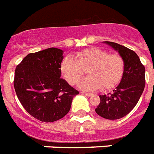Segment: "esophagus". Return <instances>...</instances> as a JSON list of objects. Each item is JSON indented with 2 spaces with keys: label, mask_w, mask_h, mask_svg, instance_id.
Returning <instances> with one entry per match:
<instances>
[{
  "label": "esophagus",
  "mask_w": 154,
  "mask_h": 154,
  "mask_svg": "<svg viewBox=\"0 0 154 154\" xmlns=\"http://www.w3.org/2000/svg\"><path fill=\"white\" fill-rule=\"evenodd\" d=\"M82 94H85V95H86V96H89V97H90V96H91V95H92L91 93H86V92H82Z\"/></svg>",
  "instance_id": "34e87169"
}]
</instances>
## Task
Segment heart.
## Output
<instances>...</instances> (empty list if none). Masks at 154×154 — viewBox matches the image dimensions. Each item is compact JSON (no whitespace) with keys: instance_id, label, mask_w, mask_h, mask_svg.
<instances>
[{"instance_id":"obj_1","label":"heart","mask_w":154,"mask_h":154,"mask_svg":"<svg viewBox=\"0 0 154 154\" xmlns=\"http://www.w3.org/2000/svg\"><path fill=\"white\" fill-rule=\"evenodd\" d=\"M61 72L69 84L76 85L87 70L89 77L79 84L80 88L94 91L101 86L102 90H110L120 82L125 61L119 54H109L100 47H91L77 52L75 59L67 56L61 63Z\"/></svg>"}]
</instances>
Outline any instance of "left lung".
Instances as JSON below:
<instances>
[{"label": "left lung", "mask_w": 154, "mask_h": 154, "mask_svg": "<svg viewBox=\"0 0 154 154\" xmlns=\"http://www.w3.org/2000/svg\"><path fill=\"white\" fill-rule=\"evenodd\" d=\"M118 51L125 61L123 76L112 93L100 95L95 112L100 117L115 120L125 117L137 104L145 86V68L135 51L112 42H105Z\"/></svg>", "instance_id": "left-lung-1"}]
</instances>
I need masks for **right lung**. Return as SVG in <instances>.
<instances>
[{
	"instance_id": "1",
	"label": "right lung",
	"mask_w": 154,
	"mask_h": 154,
	"mask_svg": "<svg viewBox=\"0 0 154 154\" xmlns=\"http://www.w3.org/2000/svg\"><path fill=\"white\" fill-rule=\"evenodd\" d=\"M63 51L48 48L28 54L17 65L14 86L19 102L37 120L52 122L70 110L79 91L61 79Z\"/></svg>"
}]
</instances>
